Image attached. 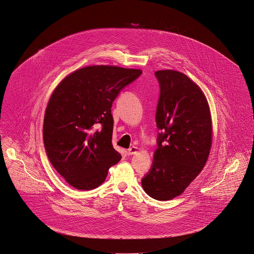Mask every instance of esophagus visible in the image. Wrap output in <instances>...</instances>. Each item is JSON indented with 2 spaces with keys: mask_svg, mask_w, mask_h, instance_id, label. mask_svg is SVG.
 <instances>
[{
  "mask_svg": "<svg viewBox=\"0 0 254 254\" xmlns=\"http://www.w3.org/2000/svg\"><path fill=\"white\" fill-rule=\"evenodd\" d=\"M137 151H138V149H137L136 147H131V148H129L128 150H127V154L128 155V156H132V155H135L137 153Z\"/></svg>",
  "mask_w": 254,
  "mask_h": 254,
  "instance_id": "34e87169",
  "label": "esophagus"
}]
</instances>
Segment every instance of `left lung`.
<instances>
[{
  "label": "left lung",
  "mask_w": 254,
  "mask_h": 254,
  "mask_svg": "<svg viewBox=\"0 0 254 254\" xmlns=\"http://www.w3.org/2000/svg\"><path fill=\"white\" fill-rule=\"evenodd\" d=\"M160 97L156 108L157 149L153 166L142 179L145 192L166 201L181 195L204 168L213 142L208 100L186 74L156 71Z\"/></svg>",
  "instance_id": "8db88e82"
}]
</instances>
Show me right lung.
Segmentation results:
<instances>
[{"label":"right lung","mask_w":254,"mask_h":254,"mask_svg":"<svg viewBox=\"0 0 254 254\" xmlns=\"http://www.w3.org/2000/svg\"><path fill=\"white\" fill-rule=\"evenodd\" d=\"M142 73L115 65H89L69 73L49 98L43 121L46 154L79 190L98 188L122 156L112 145L111 107L120 91ZM102 126L96 132L94 127Z\"/></svg>","instance_id":"1"}]
</instances>
